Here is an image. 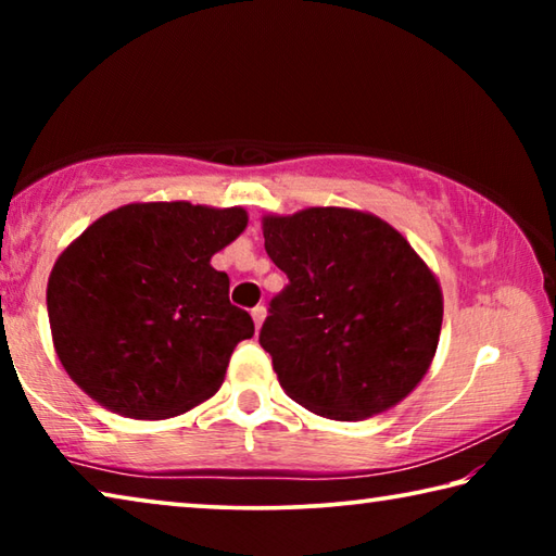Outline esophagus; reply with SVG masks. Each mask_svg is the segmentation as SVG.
<instances>
[{
    "label": "esophagus",
    "instance_id": "obj_1",
    "mask_svg": "<svg viewBox=\"0 0 556 556\" xmlns=\"http://www.w3.org/2000/svg\"><path fill=\"white\" fill-rule=\"evenodd\" d=\"M265 316H267V308H265V306H255V308H252V318H255V326H257V328L262 326V321H265Z\"/></svg>",
    "mask_w": 556,
    "mask_h": 556
}]
</instances>
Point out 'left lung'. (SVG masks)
<instances>
[{
	"instance_id": "8db88e82",
	"label": "left lung",
	"mask_w": 556,
	"mask_h": 556,
	"mask_svg": "<svg viewBox=\"0 0 556 556\" xmlns=\"http://www.w3.org/2000/svg\"><path fill=\"white\" fill-rule=\"evenodd\" d=\"M265 250L289 285L269 301L260 345L291 400L328 419L390 409L437 353V277L378 215L306 208L262 220Z\"/></svg>"
}]
</instances>
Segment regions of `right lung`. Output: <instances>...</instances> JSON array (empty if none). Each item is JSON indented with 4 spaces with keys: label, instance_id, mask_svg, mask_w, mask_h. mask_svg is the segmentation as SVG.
I'll use <instances>...</instances> for the list:
<instances>
[{
    "label": "right lung",
    "instance_id": "obj_1",
    "mask_svg": "<svg viewBox=\"0 0 556 556\" xmlns=\"http://www.w3.org/2000/svg\"><path fill=\"white\" fill-rule=\"evenodd\" d=\"M248 228L242 208L129 203L55 260L46 289L55 353L110 412L166 419L213 397L235 345L252 338L215 252Z\"/></svg>",
    "mask_w": 556,
    "mask_h": 556
}]
</instances>
